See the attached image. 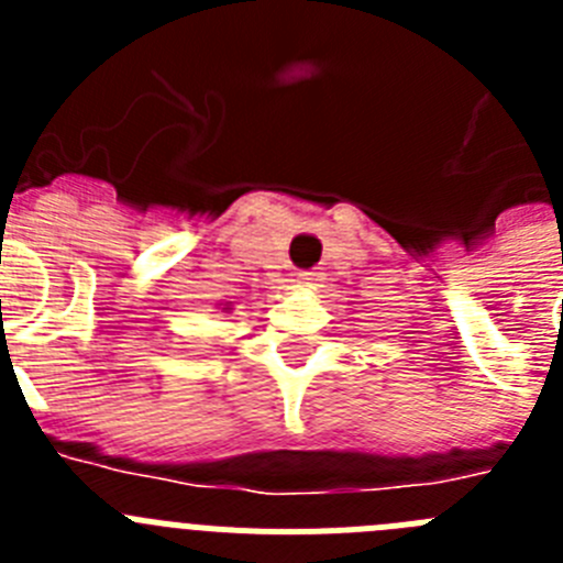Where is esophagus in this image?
Here are the masks:
<instances>
[{
	"mask_svg": "<svg viewBox=\"0 0 563 563\" xmlns=\"http://www.w3.org/2000/svg\"><path fill=\"white\" fill-rule=\"evenodd\" d=\"M298 282L305 287H312L318 282V273H298Z\"/></svg>",
	"mask_w": 563,
	"mask_h": 563,
	"instance_id": "1",
	"label": "esophagus"
}]
</instances>
